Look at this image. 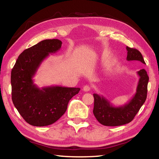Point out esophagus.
<instances>
[{
	"label": "esophagus",
	"mask_w": 159,
	"mask_h": 159,
	"mask_svg": "<svg viewBox=\"0 0 159 159\" xmlns=\"http://www.w3.org/2000/svg\"><path fill=\"white\" fill-rule=\"evenodd\" d=\"M83 91H84V92H88V91L90 90V87H89V85H86L84 86V87H83Z\"/></svg>",
	"instance_id": "esophagus-1"
}]
</instances>
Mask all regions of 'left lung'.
<instances>
[{
	"instance_id": "8db88e82",
	"label": "left lung",
	"mask_w": 159,
	"mask_h": 159,
	"mask_svg": "<svg viewBox=\"0 0 159 159\" xmlns=\"http://www.w3.org/2000/svg\"><path fill=\"white\" fill-rule=\"evenodd\" d=\"M128 61L136 60L145 64L140 52L126 47ZM140 77L136 92L131 100L126 104L115 106L103 96L93 94L94 103L93 113L100 124L108 126H116L126 125L134 120L147 99L149 76L147 71L143 69L137 72Z\"/></svg>"
}]
</instances>
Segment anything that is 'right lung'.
Wrapping results in <instances>:
<instances>
[{
  "label": "right lung",
  "mask_w": 159,
  "mask_h": 159,
  "mask_svg": "<svg viewBox=\"0 0 159 159\" xmlns=\"http://www.w3.org/2000/svg\"><path fill=\"white\" fill-rule=\"evenodd\" d=\"M61 46L62 42L57 39L43 40L23 51L11 70V99L30 125L44 126L56 122L80 89L58 85L40 88L34 83L33 77L42 62L49 54L58 51Z\"/></svg>",
  "instance_id": "obj_1"
}]
</instances>
